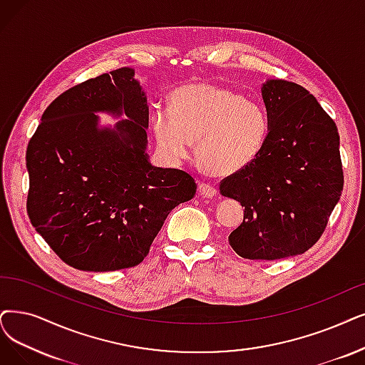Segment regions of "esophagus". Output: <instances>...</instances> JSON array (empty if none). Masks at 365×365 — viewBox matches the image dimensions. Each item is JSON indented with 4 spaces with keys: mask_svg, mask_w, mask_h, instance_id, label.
<instances>
[{
    "mask_svg": "<svg viewBox=\"0 0 365 365\" xmlns=\"http://www.w3.org/2000/svg\"><path fill=\"white\" fill-rule=\"evenodd\" d=\"M217 193L215 188L210 184H199V195L202 197H214Z\"/></svg>",
    "mask_w": 365,
    "mask_h": 365,
    "instance_id": "34e87169",
    "label": "esophagus"
}]
</instances>
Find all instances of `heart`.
<instances>
[{
  "instance_id": "b5f03b06",
  "label": "heart",
  "mask_w": 365,
  "mask_h": 365,
  "mask_svg": "<svg viewBox=\"0 0 365 365\" xmlns=\"http://www.w3.org/2000/svg\"><path fill=\"white\" fill-rule=\"evenodd\" d=\"M151 124L169 160H185L197 140V163L218 177L252 166L267 147L271 125L257 101L208 83L178 86L170 94V109H154Z\"/></svg>"
}]
</instances>
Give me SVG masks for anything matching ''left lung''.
<instances>
[{
  "instance_id": "left-lung-1",
  "label": "left lung",
  "mask_w": 365,
  "mask_h": 365,
  "mask_svg": "<svg viewBox=\"0 0 365 365\" xmlns=\"http://www.w3.org/2000/svg\"><path fill=\"white\" fill-rule=\"evenodd\" d=\"M260 93L271 124L267 147L222 181L220 195L245 208L229 235L235 253L277 260L307 252L324 233L343 192L340 136L304 86L267 79Z\"/></svg>"
}]
</instances>
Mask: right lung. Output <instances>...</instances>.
<instances>
[{
	"label": "right lung",
	"instance_id": "1",
	"mask_svg": "<svg viewBox=\"0 0 365 365\" xmlns=\"http://www.w3.org/2000/svg\"><path fill=\"white\" fill-rule=\"evenodd\" d=\"M98 113L120 121L101 125ZM150 108L135 68L58 96L26 148V211L67 265L93 272L135 267L169 212L196 193L184 170L150 162Z\"/></svg>",
	"mask_w": 365,
	"mask_h": 365
}]
</instances>
